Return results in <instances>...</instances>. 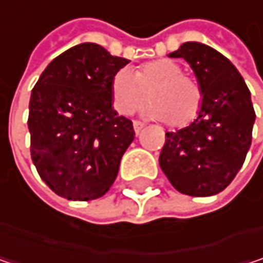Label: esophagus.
<instances>
[{
  "label": "esophagus",
  "instance_id": "obj_1",
  "mask_svg": "<svg viewBox=\"0 0 263 263\" xmlns=\"http://www.w3.org/2000/svg\"><path fill=\"white\" fill-rule=\"evenodd\" d=\"M144 128V125L141 123V122H138V120H134V131L135 134H140V131Z\"/></svg>",
  "mask_w": 263,
  "mask_h": 263
}]
</instances>
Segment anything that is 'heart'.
<instances>
[{
  "mask_svg": "<svg viewBox=\"0 0 263 263\" xmlns=\"http://www.w3.org/2000/svg\"><path fill=\"white\" fill-rule=\"evenodd\" d=\"M151 97L144 114L151 119L167 120L181 128L193 122L201 111L202 89L198 80L184 74L172 59H157L143 64L135 73L119 70L111 80V97L117 112L129 116Z\"/></svg>",
  "mask_w": 263,
  "mask_h": 263,
  "instance_id": "obj_1",
  "label": "heart"
}]
</instances>
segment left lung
Returning a JSON list of instances; mask_svg holds the SVG:
<instances>
[{
  "mask_svg": "<svg viewBox=\"0 0 263 263\" xmlns=\"http://www.w3.org/2000/svg\"><path fill=\"white\" fill-rule=\"evenodd\" d=\"M169 58L190 65L202 105L189 126L166 132L160 167L178 192L212 196L233 181L251 146L256 112L250 89L235 65L209 45L185 42Z\"/></svg>",
  "mask_w": 263,
  "mask_h": 263,
  "instance_id": "left-lung-1",
  "label": "left lung"
}]
</instances>
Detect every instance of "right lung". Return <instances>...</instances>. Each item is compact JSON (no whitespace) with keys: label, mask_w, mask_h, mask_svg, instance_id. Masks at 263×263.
<instances>
[{"label":"right lung","mask_w":263,"mask_h":263,"mask_svg":"<svg viewBox=\"0 0 263 263\" xmlns=\"http://www.w3.org/2000/svg\"><path fill=\"white\" fill-rule=\"evenodd\" d=\"M129 61L85 42L59 54L31 89L30 152L42 181L71 201L103 196L134 140L112 108L111 80Z\"/></svg>","instance_id":"obj_1"}]
</instances>
